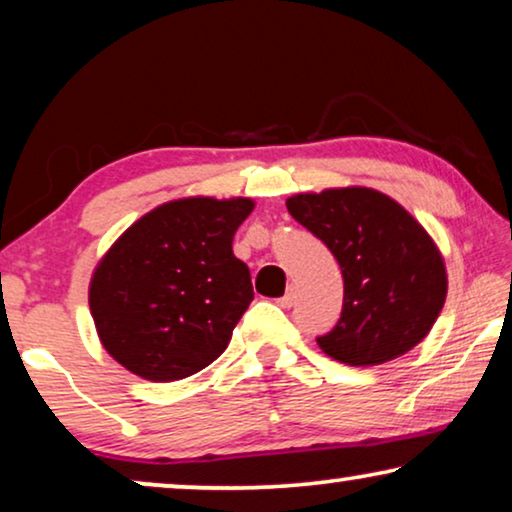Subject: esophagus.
Returning <instances> with one entry per match:
<instances>
[{
    "label": "esophagus",
    "mask_w": 512,
    "mask_h": 512,
    "mask_svg": "<svg viewBox=\"0 0 512 512\" xmlns=\"http://www.w3.org/2000/svg\"><path fill=\"white\" fill-rule=\"evenodd\" d=\"M293 300H296V296H293V291H286L284 296L277 300V303H279V307H284V310H289V307L293 305Z\"/></svg>",
    "instance_id": "esophagus-1"
}]
</instances>
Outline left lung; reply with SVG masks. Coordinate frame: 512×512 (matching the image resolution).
Masks as SVG:
<instances>
[{
    "label": "left lung",
    "mask_w": 512,
    "mask_h": 512,
    "mask_svg": "<svg viewBox=\"0 0 512 512\" xmlns=\"http://www.w3.org/2000/svg\"><path fill=\"white\" fill-rule=\"evenodd\" d=\"M286 209L331 249L345 279L340 321L317 338L347 366H380L417 347L447 296L440 249L422 223L375 188L298 193Z\"/></svg>",
    "instance_id": "obj_1"
}]
</instances>
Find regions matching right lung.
I'll use <instances>...</instances> for the list:
<instances>
[{
    "instance_id": "obj_1",
    "label": "right lung",
    "mask_w": 512,
    "mask_h": 512,
    "mask_svg": "<svg viewBox=\"0 0 512 512\" xmlns=\"http://www.w3.org/2000/svg\"><path fill=\"white\" fill-rule=\"evenodd\" d=\"M251 198L170 200L137 219L90 277L88 305L111 359L151 382L195 375L219 359L251 300L233 254Z\"/></svg>"
}]
</instances>
